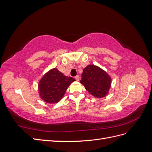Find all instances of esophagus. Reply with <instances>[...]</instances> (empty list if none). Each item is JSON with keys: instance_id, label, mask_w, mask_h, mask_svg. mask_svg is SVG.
<instances>
[{"instance_id": "esophagus-1", "label": "esophagus", "mask_w": 152, "mask_h": 152, "mask_svg": "<svg viewBox=\"0 0 152 152\" xmlns=\"http://www.w3.org/2000/svg\"><path fill=\"white\" fill-rule=\"evenodd\" d=\"M75 80H76L77 81H79V79H80V77H79V75H77V76L75 77Z\"/></svg>"}]
</instances>
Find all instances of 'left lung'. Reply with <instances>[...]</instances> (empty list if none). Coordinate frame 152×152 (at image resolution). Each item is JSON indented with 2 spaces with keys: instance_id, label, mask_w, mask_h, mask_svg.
I'll return each mask as SVG.
<instances>
[{
  "instance_id": "left-lung-1",
  "label": "left lung",
  "mask_w": 152,
  "mask_h": 152,
  "mask_svg": "<svg viewBox=\"0 0 152 152\" xmlns=\"http://www.w3.org/2000/svg\"><path fill=\"white\" fill-rule=\"evenodd\" d=\"M80 82L91 95L101 98L108 94L112 79L108 73L99 66L89 65L83 70Z\"/></svg>"
}]
</instances>
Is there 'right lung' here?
Listing matches in <instances>:
<instances>
[{
    "mask_svg": "<svg viewBox=\"0 0 152 152\" xmlns=\"http://www.w3.org/2000/svg\"><path fill=\"white\" fill-rule=\"evenodd\" d=\"M75 79L65 76L57 68H53L42 77L39 82L40 98L48 103H56L61 99L65 92Z\"/></svg>",
    "mask_w": 152,
    "mask_h": 152,
    "instance_id": "add662e5",
    "label": "right lung"
}]
</instances>
